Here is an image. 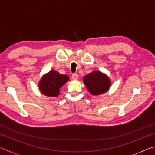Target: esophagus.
<instances>
[{"label": "esophagus", "instance_id": "34e87169", "mask_svg": "<svg viewBox=\"0 0 155 155\" xmlns=\"http://www.w3.org/2000/svg\"><path fill=\"white\" fill-rule=\"evenodd\" d=\"M78 76L77 74H72V79H78Z\"/></svg>", "mask_w": 155, "mask_h": 155}]
</instances>
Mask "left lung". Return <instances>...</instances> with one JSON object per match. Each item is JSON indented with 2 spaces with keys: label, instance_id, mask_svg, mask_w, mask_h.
<instances>
[{
  "label": "left lung",
  "instance_id": "8db88e82",
  "mask_svg": "<svg viewBox=\"0 0 155 155\" xmlns=\"http://www.w3.org/2000/svg\"><path fill=\"white\" fill-rule=\"evenodd\" d=\"M83 83L91 95L98 96L106 93L111 85L108 76L98 70H94L83 78Z\"/></svg>",
  "mask_w": 155,
  "mask_h": 155
}]
</instances>
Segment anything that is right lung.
<instances>
[{
	"instance_id": "obj_1",
	"label": "right lung",
	"mask_w": 155,
	"mask_h": 155,
	"mask_svg": "<svg viewBox=\"0 0 155 155\" xmlns=\"http://www.w3.org/2000/svg\"><path fill=\"white\" fill-rule=\"evenodd\" d=\"M69 81V77L59 74L52 70L44 74L39 81V89L44 95L49 97H57L60 93V88Z\"/></svg>"
}]
</instances>
